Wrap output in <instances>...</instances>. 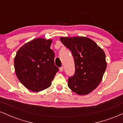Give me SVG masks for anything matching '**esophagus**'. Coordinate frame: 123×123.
Instances as JSON below:
<instances>
[{"instance_id": "1", "label": "esophagus", "mask_w": 123, "mask_h": 123, "mask_svg": "<svg viewBox=\"0 0 123 123\" xmlns=\"http://www.w3.org/2000/svg\"><path fill=\"white\" fill-rule=\"evenodd\" d=\"M63 70V66H62V67L60 68V72H62Z\"/></svg>"}]
</instances>
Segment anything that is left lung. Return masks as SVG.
<instances>
[{
    "label": "left lung",
    "instance_id": "1",
    "mask_svg": "<svg viewBox=\"0 0 123 123\" xmlns=\"http://www.w3.org/2000/svg\"><path fill=\"white\" fill-rule=\"evenodd\" d=\"M60 40L71 51L75 73L68 79V87L79 95H86L98 87L106 69L104 50L87 37H62Z\"/></svg>",
    "mask_w": 123,
    "mask_h": 123
}]
</instances>
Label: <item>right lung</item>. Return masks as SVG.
<instances>
[{
	"label": "right lung",
	"instance_id": "add662e5",
	"mask_svg": "<svg viewBox=\"0 0 123 123\" xmlns=\"http://www.w3.org/2000/svg\"><path fill=\"white\" fill-rule=\"evenodd\" d=\"M51 43V39L37 38L25 44L17 52L14 58L17 77L33 92L49 88L59 70L54 63V52L50 49Z\"/></svg>",
	"mask_w": 123,
	"mask_h": 123
}]
</instances>
